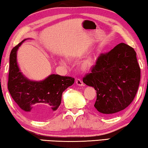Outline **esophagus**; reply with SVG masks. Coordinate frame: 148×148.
<instances>
[{"label":"esophagus","mask_w":148,"mask_h":148,"mask_svg":"<svg viewBox=\"0 0 148 148\" xmlns=\"http://www.w3.org/2000/svg\"><path fill=\"white\" fill-rule=\"evenodd\" d=\"M76 84H77V86H84L83 82H82V80L79 79H76Z\"/></svg>","instance_id":"34e87169"}]
</instances>
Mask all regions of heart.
Returning <instances> with one entry per match:
<instances>
[{
    "label": "heart",
    "instance_id": "obj_1",
    "mask_svg": "<svg viewBox=\"0 0 148 148\" xmlns=\"http://www.w3.org/2000/svg\"><path fill=\"white\" fill-rule=\"evenodd\" d=\"M95 61V59L94 57H88V58L85 59L84 61L82 62V63L81 64V69L83 70V71H87V70L90 69L92 66H93Z\"/></svg>",
    "mask_w": 148,
    "mask_h": 148
}]
</instances>
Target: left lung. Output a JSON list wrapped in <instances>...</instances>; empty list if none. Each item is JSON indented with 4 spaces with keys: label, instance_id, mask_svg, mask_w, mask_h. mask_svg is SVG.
<instances>
[{
    "label": "left lung",
    "instance_id": "obj_1",
    "mask_svg": "<svg viewBox=\"0 0 148 148\" xmlns=\"http://www.w3.org/2000/svg\"><path fill=\"white\" fill-rule=\"evenodd\" d=\"M140 80V69L136 52L131 46L121 43L108 53L100 56L83 82L97 91L94 106L97 111L112 116L131 103Z\"/></svg>",
    "mask_w": 148,
    "mask_h": 148
}]
</instances>
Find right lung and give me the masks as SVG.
I'll return each instance as SVG.
<instances>
[{
    "instance_id": "obj_1",
    "label": "right lung",
    "mask_w": 148,
    "mask_h": 148,
    "mask_svg": "<svg viewBox=\"0 0 148 148\" xmlns=\"http://www.w3.org/2000/svg\"><path fill=\"white\" fill-rule=\"evenodd\" d=\"M23 40L12 49L10 56L8 88L12 99L27 116L34 117H48L58 109L62 92L74 83V78L51 74L41 81L31 80L22 73L17 64V51ZM46 105L49 109L44 114L36 113L37 105Z\"/></svg>"
}]
</instances>
